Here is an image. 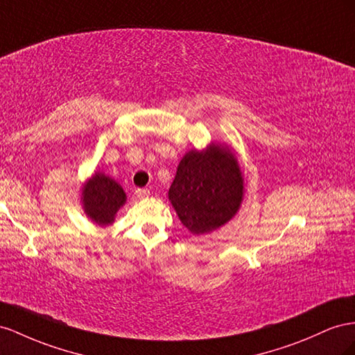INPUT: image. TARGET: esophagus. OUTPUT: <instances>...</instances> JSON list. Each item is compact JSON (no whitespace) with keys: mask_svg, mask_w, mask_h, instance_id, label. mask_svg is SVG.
I'll use <instances>...</instances> for the list:
<instances>
[{"mask_svg":"<svg viewBox=\"0 0 355 355\" xmlns=\"http://www.w3.org/2000/svg\"><path fill=\"white\" fill-rule=\"evenodd\" d=\"M149 189H143V188H140V189H137L136 191V197L139 198V200H145V198H148L149 197Z\"/></svg>","mask_w":355,"mask_h":355,"instance_id":"esophagus-1","label":"esophagus"}]
</instances>
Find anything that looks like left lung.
Here are the masks:
<instances>
[{"mask_svg": "<svg viewBox=\"0 0 355 355\" xmlns=\"http://www.w3.org/2000/svg\"><path fill=\"white\" fill-rule=\"evenodd\" d=\"M245 194L243 175L228 145L210 141L182 157L168 200L189 233L203 236L236 216Z\"/></svg>", "mask_w": 355, "mask_h": 355, "instance_id": "obj_1", "label": "left lung"}]
</instances>
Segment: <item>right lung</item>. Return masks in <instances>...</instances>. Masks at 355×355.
<instances>
[{"instance_id": "obj_1", "label": "right lung", "mask_w": 355, "mask_h": 355, "mask_svg": "<svg viewBox=\"0 0 355 355\" xmlns=\"http://www.w3.org/2000/svg\"><path fill=\"white\" fill-rule=\"evenodd\" d=\"M80 203L94 224L106 227L114 223L118 210L127 203V194L116 180L95 171L82 184Z\"/></svg>"}]
</instances>
